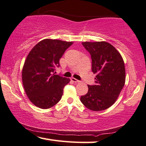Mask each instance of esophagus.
<instances>
[{
    "label": "esophagus",
    "instance_id": "34e87169",
    "mask_svg": "<svg viewBox=\"0 0 146 146\" xmlns=\"http://www.w3.org/2000/svg\"><path fill=\"white\" fill-rule=\"evenodd\" d=\"M71 80L74 82H75V83H78V82H80V80H78L74 78H71Z\"/></svg>",
    "mask_w": 146,
    "mask_h": 146
}]
</instances>
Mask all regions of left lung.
<instances>
[{
  "label": "left lung",
  "mask_w": 146,
  "mask_h": 146,
  "mask_svg": "<svg viewBox=\"0 0 146 146\" xmlns=\"http://www.w3.org/2000/svg\"><path fill=\"white\" fill-rule=\"evenodd\" d=\"M82 45L90 54L92 71L96 76V85H88V93L80 101L90 110H104L115 102L125 84L124 62L107 42H84Z\"/></svg>",
  "instance_id": "8db88e82"
}]
</instances>
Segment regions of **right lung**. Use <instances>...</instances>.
<instances>
[{"mask_svg":"<svg viewBox=\"0 0 146 146\" xmlns=\"http://www.w3.org/2000/svg\"><path fill=\"white\" fill-rule=\"evenodd\" d=\"M73 42L44 39L28 54L22 71L25 92L34 105L42 109L54 106L60 100L63 88L70 79L55 74L60 59Z\"/></svg>","mask_w":146,"mask_h":146,"instance_id":"1","label":"right lung"}]
</instances>
